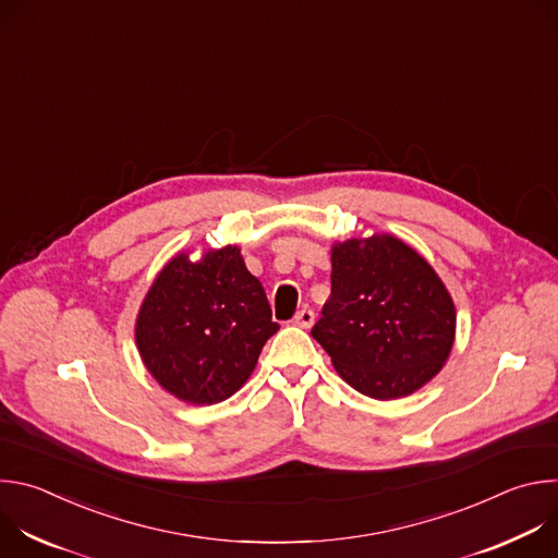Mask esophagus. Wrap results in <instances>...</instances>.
<instances>
[{"label":"esophagus","instance_id":"1","mask_svg":"<svg viewBox=\"0 0 558 558\" xmlns=\"http://www.w3.org/2000/svg\"><path fill=\"white\" fill-rule=\"evenodd\" d=\"M313 320H315V313L311 311V308H302V311H298L295 313V317H293V325L295 327H300V329H308L311 325H313Z\"/></svg>","mask_w":558,"mask_h":558}]
</instances>
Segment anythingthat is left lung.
<instances>
[{
  "mask_svg": "<svg viewBox=\"0 0 558 558\" xmlns=\"http://www.w3.org/2000/svg\"><path fill=\"white\" fill-rule=\"evenodd\" d=\"M457 311L435 269L388 233L331 250V295L311 336L340 377L373 400L420 390L446 364Z\"/></svg>",
  "mask_w": 558,
  "mask_h": 558,
  "instance_id": "8db88e82",
  "label": "left lung"
}]
</instances>
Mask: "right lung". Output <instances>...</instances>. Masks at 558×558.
<instances>
[{"label": "right lung", "instance_id": "add662e5", "mask_svg": "<svg viewBox=\"0 0 558 558\" xmlns=\"http://www.w3.org/2000/svg\"><path fill=\"white\" fill-rule=\"evenodd\" d=\"M271 306L241 250H207L198 260L177 254L138 308L136 347L145 368L187 404H218L256 368L278 331Z\"/></svg>", "mask_w": 558, "mask_h": 558}]
</instances>
